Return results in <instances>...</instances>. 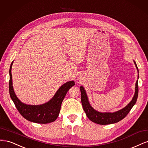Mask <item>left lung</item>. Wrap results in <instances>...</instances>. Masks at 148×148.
Listing matches in <instances>:
<instances>
[{"label": "left lung", "mask_w": 148, "mask_h": 148, "mask_svg": "<svg viewBox=\"0 0 148 148\" xmlns=\"http://www.w3.org/2000/svg\"><path fill=\"white\" fill-rule=\"evenodd\" d=\"M134 63H135L138 70V67L135 62H134ZM80 91H81V101L83 108L88 118L92 122L97 124L108 125L117 123L119 121L122 120L130 112V111L133 106L135 104L137 100L138 95V83L137 80L136 82L135 93L132 101L123 109L114 113H101L95 110L92 109V107L89 104L86 92H85L83 86H80Z\"/></svg>", "instance_id": "left-lung-1"}]
</instances>
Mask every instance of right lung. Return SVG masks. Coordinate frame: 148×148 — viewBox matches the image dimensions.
<instances>
[{
  "label": "right lung",
  "instance_id": "1",
  "mask_svg": "<svg viewBox=\"0 0 148 148\" xmlns=\"http://www.w3.org/2000/svg\"><path fill=\"white\" fill-rule=\"evenodd\" d=\"M13 63V62H12ZM10 67V80H9V93L11 99L14 102L16 108L23 117L30 122L46 124L54 122L59 116L62 102L63 101L66 94L73 86L75 85L73 81L69 82L62 86L57 91L52 99L44 104L39 106L26 105L22 103L13 91L12 86V65Z\"/></svg>",
  "mask_w": 148,
  "mask_h": 148
}]
</instances>
